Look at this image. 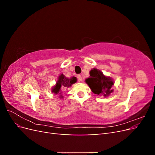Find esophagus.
Returning a JSON list of instances; mask_svg holds the SVG:
<instances>
[{
	"mask_svg": "<svg viewBox=\"0 0 155 155\" xmlns=\"http://www.w3.org/2000/svg\"><path fill=\"white\" fill-rule=\"evenodd\" d=\"M78 80H79V81H82V77H81V75H78Z\"/></svg>",
	"mask_w": 155,
	"mask_h": 155,
	"instance_id": "1",
	"label": "esophagus"
}]
</instances>
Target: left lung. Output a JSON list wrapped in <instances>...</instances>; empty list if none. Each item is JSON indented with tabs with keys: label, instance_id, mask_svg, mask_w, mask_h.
<instances>
[{
	"label": "left lung",
	"instance_id": "1",
	"mask_svg": "<svg viewBox=\"0 0 155 155\" xmlns=\"http://www.w3.org/2000/svg\"><path fill=\"white\" fill-rule=\"evenodd\" d=\"M90 76L85 81L96 94L108 96L113 92V90H111L112 86L114 85L112 79L109 77L105 76L100 70L96 68L91 70Z\"/></svg>",
	"mask_w": 155,
	"mask_h": 155
}]
</instances>
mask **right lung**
Returning <instances> with one entry per match:
<instances>
[{
    "mask_svg": "<svg viewBox=\"0 0 155 155\" xmlns=\"http://www.w3.org/2000/svg\"><path fill=\"white\" fill-rule=\"evenodd\" d=\"M77 81V79L76 77H73L70 79L67 78L64 75L62 74L59 76L58 80L57 81L56 85L54 87V88L52 89V92L55 94H61V89H65L69 88L71 87L72 84L75 83ZM63 96L61 95V97Z\"/></svg>",
    "mask_w": 155,
    "mask_h": 155,
    "instance_id": "right-lung-1",
    "label": "right lung"
}]
</instances>
